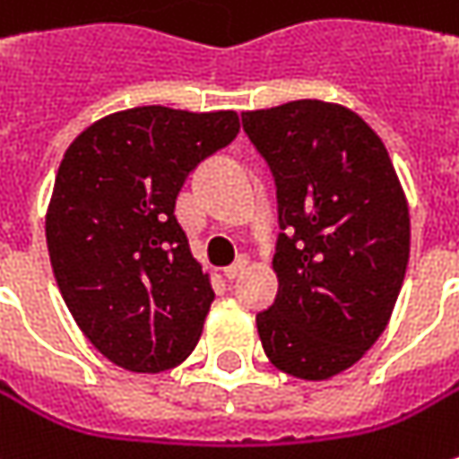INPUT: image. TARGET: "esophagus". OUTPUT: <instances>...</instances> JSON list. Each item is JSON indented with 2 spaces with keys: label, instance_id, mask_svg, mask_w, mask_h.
Listing matches in <instances>:
<instances>
[{
  "label": "esophagus",
  "instance_id": "esophagus-1",
  "mask_svg": "<svg viewBox=\"0 0 459 459\" xmlns=\"http://www.w3.org/2000/svg\"><path fill=\"white\" fill-rule=\"evenodd\" d=\"M247 264H249V259H247V256H241L238 262H233L230 267L223 269V274H226L229 280H236V277H238V274H241V272L247 269Z\"/></svg>",
  "mask_w": 459,
  "mask_h": 459
}]
</instances>
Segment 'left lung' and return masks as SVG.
I'll return each instance as SVG.
<instances>
[{"label":"left lung","instance_id":"1","mask_svg":"<svg viewBox=\"0 0 459 459\" xmlns=\"http://www.w3.org/2000/svg\"><path fill=\"white\" fill-rule=\"evenodd\" d=\"M277 185L280 290L256 316L267 359L329 380L362 359L406 277L411 218L388 149L344 105L295 100L241 115Z\"/></svg>","mask_w":459,"mask_h":459}]
</instances>
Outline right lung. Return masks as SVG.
I'll list each match as a JSON object with an SVG mask.
<instances>
[{"label":"right lung","instance_id":"1","mask_svg":"<svg viewBox=\"0 0 459 459\" xmlns=\"http://www.w3.org/2000/svg\"><path fill=\"white\" fill-rule=\"evenodd\" d=\"M233 110L112 112L64 153L46 212L50 267L76 326L128 372L177 368L197 347L210 274L177 221V195L238 135Z\"/></svg>","mask_w":459,"mask_h":459}]
</instances>
